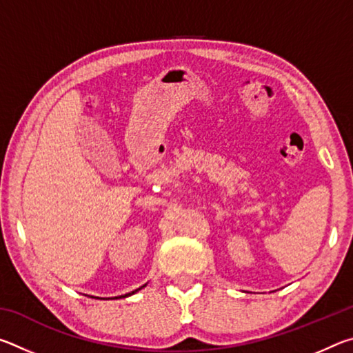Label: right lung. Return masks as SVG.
Segmentation results:
<instances>
[{"label":"right lung","instance_id":"obj_1","mask_svg":"<svg viewBox=\"0 0 353 353\" xmlns=\"http://www.w3.org/2000/svg\"><path fill=\"white\" fill-rule=\"evenodd\" d=\"M145 286H146V283L145 285H143V286H140V288L139 290H135V291H132V292H128V294H124V296H119V297H128V296H132V294H135V292L137 291H140L141 288H145ZM93 297V296H92ZM94 299H99V297H94ZM113 299H118V297H113Z\"/></svg>","mask_w":353,"mask_h":353}]
</instances>
